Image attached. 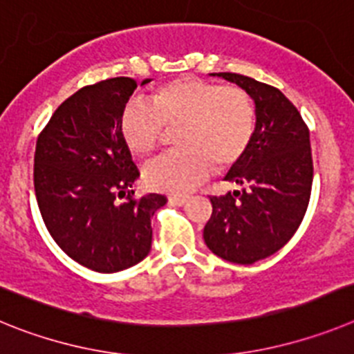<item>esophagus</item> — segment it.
<instances>
[{
    "label": "esophagus",
    "instance_id": "1",
    "mask_svg": "<svg viewBox=\"0 0 354 354\" xmlns=\"http://www.w3.org/2000/svg\"><path fill=\"white\" fill-rule=\"evenodd\" d=\"M187 201H189L187 196H169V203L174 205V207H183Z\"/></svg>",
    "mask_w": 354,
    "mask_h": 354
}]
</instances>
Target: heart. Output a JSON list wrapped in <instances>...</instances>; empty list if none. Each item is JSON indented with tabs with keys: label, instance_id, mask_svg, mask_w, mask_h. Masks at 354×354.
I'll return each instance as SVG.
<instances>
[{
	"label": "heart",
	"instance_id": "heart-1",
	"mask_svg": "<svg viewBox=\"0 0 354 354\" xmlns=\"http://www.w3.org/2000/svg\"><path fill=\"white\" fill-rule=\"evenodd\" d=\"M121 135L135 155L156 149L164 128L181 126L180 151L146 165L144 181L153 190L183 194L217 169L232 167L250 149L257 113L251 97L239 87L185 76L156 88L144 100H130L121 112Z\"/></svg>",
	"mask_w": 354,
	"mask_h": 354
}]
</instances>
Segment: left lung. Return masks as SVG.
<instances>
[{
    "label": "left lung",
    "instance_id": "1",
    "mask_svg": "<svg viewBox=\"0 0 354 354\" xmlns=\"http://www.w3.org/2000/svg\"><path fill=\"white\" fill-rule=\"evenodd\" d=\"M212 76L250 94L257 124L250 149L224 176L239 190L212 196L203 239L217 257L250 266L281 250L305 217L313 180L310 131L276 87L236 73Z\"/></svg>",
    "mask_w": 354,
    "mask_h": 354
}]
</instances>
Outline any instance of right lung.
Returning <instances> with one entry per match:
<instances>
[{
	"mask_svg": "<svg viewBox=\"0 0 354 354\" xmlns=\"http://www.w3.org/2000/svg\"><path fill=\"white\" fill-rule=\"evenodd\" d=\"M135 88L126 76L80 88L55 110L35 147L33 185L49 235L80 266L106 274L147 257L151 217L167 203L162 194L135 199L130 190L139 169L119 122ZM118 197L127 201L119 205Z\"/></svg>",
	"mask_w": 354,
	"mask_h": 354,
	"instance_id": "add662e5",
	"label": "right lung"
}]
</instances>
